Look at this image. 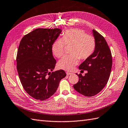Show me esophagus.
<instances>
[{"label": "esophagus", "instance_id": "esophagus-1", "mask_svg": "<svg viewBox=\"0 0 128 128\" xmlns=\"http://www.w3.org/2000/svg\"><path fill=\"white\" fill-rule=\"evenodd\" d=\"M71 74H72V72H66V75H71Z\"/></svg>", "mask_w": 128, "mask_h": 128}]
</instances>
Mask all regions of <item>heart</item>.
Returning a JSON list of instances; mask_svg holds the SVG:
<instances>
[{
    "mask_svg": "<svg viewBox=\"0 0 128 128\" xmlns=\"http://www.w3.org/2000/svg\"><path fill=\"white\" fill-rule=\"evenodd\" d=\"M65 46H72L70 56H65L58 62L61 69L70 71L78 64L79 59L86 60L93 54L96 47L95 38L82 29H70L65 30L62 38L56 39L52 46V51L56 57L63 55Z\"/></svg>",
    "mask_w": 128,
    "mask_h": 128,
    "instance_id": "1",
    "label": "heart"
}]
</instances>
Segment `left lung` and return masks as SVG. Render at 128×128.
<instances>
[{
	"instance_id": "1",
	"label": "left lung",
	"mask_w": 128,
	"mask_h": 128,
	"mask_svg": "<svg viewBox=\"0 0 128 128\" xmlns=\"http://www.w3.org/2000/svg\"><path fill=\"white\" fill-rule=\"evenodd\" d=\"M93 33L96 41V50L79 66L81 71L87 70V72L84 76L81 74H76L79 80L73 86L79 93L88 97L96 96L105 87L110 76L112 64L111 50L105 38L94 29Z\"/></svg>"
}]
</instances>
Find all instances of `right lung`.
I'll list each match as a JSON object with an SVG mask.
<instances>
[{"instance_id":"add662e5","label":"right lung","mask_w":128,"mask_h":128,"mask_svg":"<svg viewBox=\"0 0 128 128\" xmlns=\"http://www.w3.org/2000/svg\"><path fill=\"white\" fill-rule=\"evenodd\" d=\"M61 32L59 28H38L20 40L17 70L24 90L36 100L44 101L53 96L60 80L66 75L63 70L50 72L56 64L52 44Z\"/></svg>"}]
</instances>
